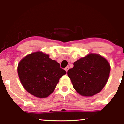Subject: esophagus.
<instances>
[{
    "label": "esophagus",
    "instance_id": "1",
    "mask_svg": "<svg viewBox=\"0 0 124 124\" xmlns=\"http://www.w3.org/2000/svg\"><path fill=\"white\" fill-rule=\"evenodd\" d=\"M69 68H70V67H68V66H67V67H66L65 68V70L67 72V71H68V70H69Z\"/></svg>",
    "mask_w": 124,
    "mask_h": 124
}]
</instances>
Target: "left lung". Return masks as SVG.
<instances>
[{
	"label": "left lung",
	"mask_w": 124,
	"mask_h": 124,
	"mask_svg": "<svg viewBox=\"0 0 124 124\" xmlns=\"http://www.w3.org/2000/svg\"><path fill=\"white\" fill-rule=\"evenodd\" d=\"M67 74L73 88L80 95L92 96L100 92L107 82L110 65L104 57L90 54L74 63Z\"/></svg>",
	"instance_id": "obj_1"
}]
</instances>
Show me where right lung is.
<instances>
[{
  "instance_id": "1",
  "label": "right lung",
  "mask_w": 124,
  "mask_h": 124,
  "mask_svg": "<svg viewBox=\"0 0 124 124\" xmlns=\"http://www.w3.org/2000/svg\"><path fill=\"white\" fill-rule=\"evenodd\" d=\"M17 73L24 88L32 95L45 98L52 93L59 79L66 74L60 64L48 54L38 51L27 55L19 62Z\"/></svg>"
}]
</instances>
